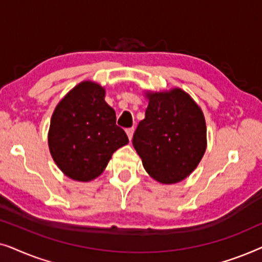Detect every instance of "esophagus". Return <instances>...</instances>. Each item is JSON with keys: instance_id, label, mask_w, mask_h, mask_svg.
Masks as SVG:
<instances>
[{"instance_id": "1", "label": "esophagus", "mask_w": 262, "mask_h": 262, "mask_svg": "<svg viewBox=\"0 0 262 262\" xmlns=\"http://www.w3.org/2000/svg\"><path fill=\"white\" fill-rule=\"evenodd\" d=\"M134 132H135V127H128V128H126V135H127V137H128V139H132V136H134Z\"/></svg>"}]
</instances>
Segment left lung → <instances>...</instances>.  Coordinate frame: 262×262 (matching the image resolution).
<instances>
[{"mask_svg": "<svg viewBox=\"0 0 262 262\" xmlns=\"http://www.w3.org/2000/svg\"><path fill=\"white\" fill-rule=\"evenodd\" d=\"M145 118L132 144L149 175L175 184L195 169L206 149V125L200 107L187 93H149Z\"/></svg>", "mask_w": 262, "mask_h": 262, "instance_id": "8db88e82", "label": "left lung"}]
</instances>
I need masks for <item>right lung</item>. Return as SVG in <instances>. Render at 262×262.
Returning <instances> with one entry per match:
<instances>
[{
  "label": "right lung",
  "instance_id": "add662e5",
  "mask_svg": "<svg viewBox=\"0 0 262 262\" xmlns=\"http://www.w3.org/2000/svg\"><path fill=\"white\" fill-rule=\"evenodd\" d=\"M128 138L116 124V112L105 101V89L84 81L68 93L52 114L49 148L67 177L77 181L98 178L113 152Z\"/></svg>",
  "mask_w": 262,
  "mask_h": 262
}]
</instances>
